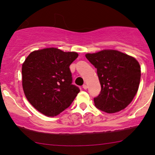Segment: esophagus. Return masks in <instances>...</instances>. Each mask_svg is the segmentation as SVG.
<instances>
[{"mask_svg":"<svg viewBox=\"0 0 155 155\" xmlns=\"http://www.w3.org/2000/svg\"><path fill=\"white\" fill-rule=\"evenodd\" d=\"M82 88L84 89V90H87V85L86 84H84L83 85H82Z\"/></svg>","mask_w":155,"mask_h":155,"instance_id":"1","label":"esophagus"}]
</instances>
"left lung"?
I'll return each instance as SVG.
<instances>
[{"mask_svg": "<svg viewBox=\"0 0 155 155\" xmlns=\"http://www.w3.org/2000/svg\"><path fill=\"white\" fill-rule=\"evenodd\" d=\"M85 56L97 68L101 87L94 98L95 107L108 114L125 109L139 87L141 72L137 61L116 50H103Z\"/></svg>", "mask_w": 155, "mask_h": 155, "instance_id": "1", "label": "left lung"}]
</instances>
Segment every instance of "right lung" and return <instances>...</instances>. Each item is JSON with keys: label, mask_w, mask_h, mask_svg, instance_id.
<instances>
[{"label": "right lung", "mask_w": 155, "mask_h": 155, "mask_svg": "<svg viewBox=\"0 0 155 155\" xmlns=\"http://www.w3.org/2000/svg\"><path fill=\"white\" fill-rule=\"evenodd\" d=\"M76 52L47 48L30 53L22 64V87L29 103L47 116H56L70 107L80 92L72 84L70 65Z\"/></svg>", "instance_id": "add662e5"}]
</instances>
